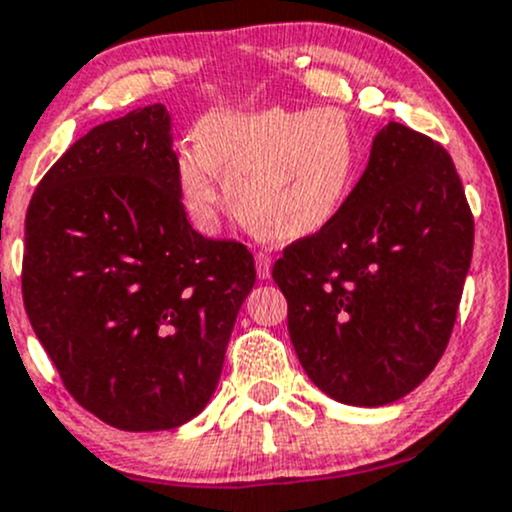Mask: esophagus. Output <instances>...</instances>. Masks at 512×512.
Masks as SVG:
<instances>
[{
  "label": "esophagus",
  "instance_id": "34e87169",
  "mask_svg": "<svg viewBox=\"0 0 512 512\" xmlns=\"http://www.w3.org/2000/svg\"><path fill=\"white\" fill-rule=\"evenodd\" d=\"M271 266H273V256L268 251H258L256 254V273L261 280L271 278Z\"/></svg>",
  "mask_w": 512,
  "mask_h": 512
}]
</instances>
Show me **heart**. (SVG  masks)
Here are the masks:
<instances>
[{"instance_id": "obj_1", "label": "heart", "mask_w": 512, "mask_h": 512, "mask_svg": "<svg viewBox=\"0 0 512 512\" xmlns=\"http://www.w3.org/2000/svg\"><path fill=\"white\" fill-rule=\"evenodd\" d=\"M358 159L355 132L338 108L222 111L205 118L198 142L181 149L176 174L200 225L217 220L222 181L251 232L287 241L317 234L341 212Z\"/></svg>"}]
</instances>
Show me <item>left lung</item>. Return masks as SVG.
Returning <instances> with one entry per match:
<instances>
[{
	"label": "left lung",
	"instance_id": "1",
	"mask_svg": "<svg viewBox=\"0 0 512 512\" xmlns=\"http://www.w3.org/2000/svg\"><path fill=\"white\" fill-rule=\"evenodd\" d=\"M472 249L474 217L452 157L389 123L341 212L273 266L309 380L350 406L413 392L450 341Z\"/></svg>",
	"mask_w": 512,
	"mask_h": 512
}]
</instances>
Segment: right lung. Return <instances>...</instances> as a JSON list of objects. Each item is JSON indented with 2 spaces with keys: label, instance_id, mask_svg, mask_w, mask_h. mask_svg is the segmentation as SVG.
I'll return each mask as SVG.
<instances>
[{
  "label": "right lung",
  "instance_id": "add662e5",
  "mask_svg": "<svg viewBox=\"0 0 512 512\" xmlns=\"http://www.w3.org/2000/svg\"><path fill=\"white\" fill-rule=\"evenodd\" d=\"M176 169L154 103L74 142L26 212L28 321L74 401L135 433L205 409L256 283L244 244L186 220Z\"/></svg>",
  "mask_w": 512,
  "mask_h": 512
}]
</instances>
